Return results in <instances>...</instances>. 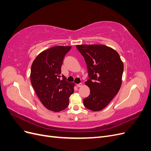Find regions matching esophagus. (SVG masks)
I'll return each instance as SVG.
<instances>
[{
  "label": "esophagus",
  "mask_w": 151,
  "mask_h": 151,
  "mask_svg": "<svg viewBox=\"0 0 151 151\" xmlns=\"http://www.w3.org/2000/svg\"><path fill=\"white\" fill-rule=\"evenodd\" d=\"M82 86H83V83H79L77 84V86L78 87V88H80V87H81Z\"/></svg>",
  "instance_id": "esophagus-1"
}]
</instances>
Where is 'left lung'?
I'll list each match as a JSON object with an SVG mask.
<instances>
[{
    "label": "left lung",
    "instance_id": "obj_1",
    "mask_svg": "<svg viewBox=\"0 0 151 151\" xmlns=\"http://www.w3.org/2000/svg\"><path fill=\"white\" fill-rule=\"evenodd\" d=\"M76 47L84 58L89 77L85 84L90 94L83 99V104L91 111H101L120 89L123 62L116 50L104 45H77Z\"/></svg>",
    "mask_w": 151,
    "mask_h": 151
}]
</instances>
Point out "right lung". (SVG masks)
Listing matches in <instances>:
<instances>
[{"label":"right lung","instance_id":"1","mask_svg":"<svg viewBox=\"0 0 151 151\" xmlns=\"http://www.w3.org/2000/svg\"><path fill=\"white\" fill-rule=\"evenodd\" d=\"M71 47L56 46L41 52L32 63L31 83L43 106L58 112L65 109L74 91V83L60 78L63 58Z\"/></svg>","mask_w":151,"mask_h":151}]
</instances>
